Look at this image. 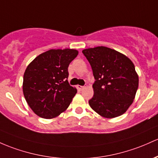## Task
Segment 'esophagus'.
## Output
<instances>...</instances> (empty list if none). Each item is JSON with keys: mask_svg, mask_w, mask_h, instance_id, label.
I'll use <instances>...</instances> for the list:
<instances>
[{"mask_svg": "<svg viewBox=\"0 0 158 158\" xmlns=\"http://www.w3.org/2000/svg\"><path fill=\"white\" fill-rule=\"evenodd\" d=\"M77 88H79V89L80 90V91H82V90L84 89V88H85V86H82V85H78V86H77Z\"/></svg>", "mask_w": 158, "mask_h": 158, "instance_id": "1", "label": "esophagus"}]
</instances>
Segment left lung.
Here are the masks:
<instances>
[{"mask_svg":"<svg viewBox=\"0 0 158 158\" xmlns=\"http://www.w3.org/2000/svg\"><path fill=\"white\" fill-rule=\"evenodd\" d=\"M82 53L91 64L95 82L94 96L88 101L94 111L106 118L126 112L139 86L132 60L124 54L105 46L85 48Z\"/></svg>","mask_w":158,"mask_h":158,"instance_id":"1","label":"left lung"}]
</instances>
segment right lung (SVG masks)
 <instances>
[{
    "instance_id": "1",
    "label": "right lung",
    "mask_w": 158,
    "mask_h": 158,
    "mask_svg": "<svg viewBox=\"0 0 158 158\" xmlns=\"http://www.w3.org/2000/svg\"><path fill=\"white\" fill-rule=\"evenodd\" d=\"M79 54L72 48L50 49L36 57L23 77V94L33 112L53 118L68 108L77 90L69 85V64Z\"/></svg>"
}]
</instances>
